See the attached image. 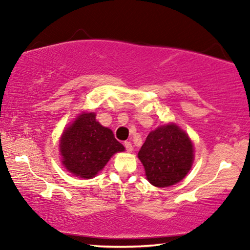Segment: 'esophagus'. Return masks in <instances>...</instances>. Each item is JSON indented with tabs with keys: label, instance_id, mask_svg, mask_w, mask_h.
<instances>
[{
	"label": "esophagus",
	"instance_id": "obj_1",
	"mask_svg": "<svg viewBox=\"0 0 250 250\" xmlns=\"http://www.w3.org/2000/svg\"><path fill=\"white\" fill-rule=\"evenodd\" d=\"M124 146H125L126 151H127V152H132L133 151V146H132V143L129 142V141H125L124 142Z\"/></svg>",
	"mask_w": 250,
	"mask_h": 250
}]
</instances>
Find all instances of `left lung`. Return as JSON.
<instances>
[{"label":"left lung","instance_id":"obj_1","mask_svg":"<svg viewBox=\"0 0 250 250\" xmlns=\"http://www.w3.org/2000/svg\"><path fill=\"white\" fill-rule=\"evenodd\" d=\"M152 186L167 188L183 180L192 166L193 145L175 124L162 125L150 132L138 153Z\"/></svg>","mask_w":250,"mask_h":250}]
</instances>
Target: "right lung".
I'll return each instance as SVG.
<instances>
[{
    "label": "right lung",
    "mask_w": 250,
    "mask_h": 250,
    "mask_svg": "<svg viewBox=\"0 0 250 250\" xmlns=\"http://www.w3.org/2000/svg\"><path fill=\"white\" fill-rule=\"evenodd\" d=\"M62 165L74 175L92 179L116 152L124 151L110 128L95 119L94 112H82L60 139Z\"/></svg>",
    "instance_id": "right-lung-1"
}]
</instances>
